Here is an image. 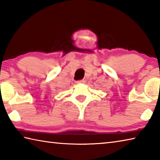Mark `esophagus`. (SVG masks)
<instances>
[{
  "mask_svg": "<svg viewBox=\"0 0 160 160\" xmlns=\"http://www.w3.org/2000/svg\"><path fill=\"white\" fill-rule=\"evenodd\" d=\"M84 83H85V80H81L76 81V84H84Z\"/></svg>",
  "mask_w": 160,
  "mask_h": 160,
  "instance_id": "1",
  "label": "esophagus"
}]
</instances>
